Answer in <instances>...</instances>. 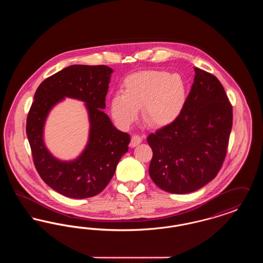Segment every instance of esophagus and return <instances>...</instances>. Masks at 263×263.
I'll return each mask as SVG.
<instances>
[{"mask_svg":"<svg viewBox=\"0 0 263 263\" xmlns=\"http://www.w3.org/2000/svg\"><path fill=\"white\" fill-rule=\"evenodd\" d=\"M142 142V138L140 137L139 135H133L131 138V142H130V146L133 148V147H136L140 143Z\"/></svg>","mask_w":263,"mask_h":263,"instance_id":"esophagus-1","label":"esophagus"}]
</instances>
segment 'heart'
I'll return each mask as SVG.
<instances>
[{"label":"heart","instance_id":"b5f03b06","mask_svg":"<svg viewBox=\"0 0 263 263\" xmlns=\"http://www.w3.org/2000/svg\"><path fill=\"white\" fill-rule=\"evenodd\" d=\"M186 100L181 77L164 71H143L128 76L124 93H115L110 100L114 121L128 128L137 119L139 109L146 123L153 127L172 124L182 111Z\"/></svg>","mask_w":263,"mask_h":263}]
</instances>
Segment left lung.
<instances>
[{
	"mask_svg": "<svg viewBox=\"0 0 263 263\" xmlns=\"http://www.w3.org/2000/svg\"><path fill=\"white\" fill-rule=\"evenodd\" d=\"M195 77L177 119L148 136L152 180L164 191L185 194L218 175L225 160L233 108L220 81L194 68Z\"/></svg>",
	"mask_w": 263,
	"mask_h": 263,
	"instance_id": "left-lung-1",
	"label": "left lung"
}]
</instances>
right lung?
<instances>
[{"mask_svg": "<svg viewBox=\"0 0 263 263\" xmlns=\"http://www.w3.org/2000/svg\"><path fill=\"white\" fill-rule=\"evenodd\" d=\"M112 72L104 65H72L44 80L35 91L26 119L33 163L43 181L67 197L83 199L99 194L106 187L117 163L128 151L129 134L117 130L102 111ZM64 97L86 102L91 124L85 150L70 162L53 157L43 140L47 115Z\"/></svg>", "mask_w": 263, "mask_h": 263, "instance_id": "add662e5", "label": "right lung"}]
</instances>
